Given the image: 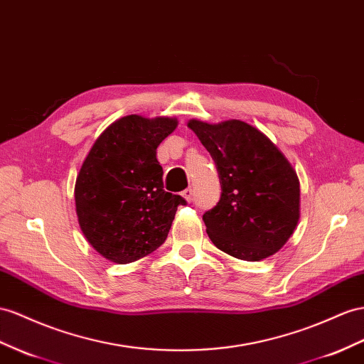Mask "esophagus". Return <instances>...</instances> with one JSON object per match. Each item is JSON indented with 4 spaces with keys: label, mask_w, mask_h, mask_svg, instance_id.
<instances>
[{
    "label": "esophagus",
    "mask_w": 364,
    "mask_h": 364,
    "mask_svg": "<svg viewBox=\"0 0 364 364\" xmlns=\"http://www.w3.org/2000/svg\"><path fill=\"white\" fill-rule=\"evenodd\" d=\"M181 195H183V198L188 201V203H191L192 201V197H193V192H192V189H186V191H183L181 192Z\"/></svg>",
    "instance_id": "34e87169"
}]
</instances>
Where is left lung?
<instances>
[{
    "mask_svg": "<svg viewBox=\"0 0 364 364\" xmlns=\"http://www.w3.org/2000/svg\"><path fill=\"white\" fill-rule=\"evenodd\" d=\"M188 127L215 161L221 197L203 215L212 243L245 262L274 255L300 220V181L284 154L241 119L217 124L197 118Z\"/></svg>",
    "mask_w": 364,
    "mask_h": 364,
    "instance_id": "8db88e82",
    "label": "left lung"
}]
</instances>
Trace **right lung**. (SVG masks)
Returning a JSON list of instances; mask_svg holds the SVG:
<instances>
[{"instance_id": "1", "label": "right lung", "mask_w": 364, "mask_h": 364, "mask_svg": "<svg viewBox=\"0 0 364 364\" xmlns=\"http://www.w3.org/2000/svg\"><path fill=\"white\" fill-rule=\"evenodd\" d=\"M178 126L171 117L127 115L93 143L75 183L80 228L97 252L117 264L134 263L169 234L180 195L163 188L156 147Z\"/></svg>"}]
</instances>
